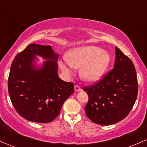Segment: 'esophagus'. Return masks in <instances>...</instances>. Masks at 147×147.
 Masks as SVG:
<instances>
[{"label": "esophagus", "mask_w": 147, "mask_h": 147, "mask_svg": "<svg viewBox=\"0 0 147 147\" xmlns=\"http://www.w3.org/2000/svg\"><path fill=\"white\" fill-rule=\"evenodd\" d=\"M81 90H82V88H81L79 87V86H77V85L75 86V92H79V91H81Z\"/></svg>", "instance_id": "obj_1"}]
</instances>
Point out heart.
I'll list each match as a JSON object with an SVG mask.
<instances>
[{"label": "heart", "instance_id": "b5f03b06", "mask_svg": "<svg viewBox=\"0 0 147 147\" xmlns=\"http://www.w3.org/2000/svg\"><path fill=\"white\" fill-rule=\"evenodd\" d=\"M69 64L59 61L60 69L65 75L70 76V67L80 69L81 79L86 83H95L104 75L111 62L110 55L96 46L79 47L70 50L66 55Z\"/></svg>", "mask_w": 147, "mask_h": 147}]
</instances>
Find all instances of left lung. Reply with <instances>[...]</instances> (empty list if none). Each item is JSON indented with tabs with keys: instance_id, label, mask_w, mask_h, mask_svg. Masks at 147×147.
Here are the masks:
<instances>
[{
	"instance_id": "left-lung-1",
	"label": "left lung",
	"mask_w": 147,
	"mask_h": 147,
	"mask_svg": "<svg viewBox=\"0 0 147 147\" xmlns=\"http://www.w3.org/2000/svg\"><path fill=\"white\" fill-rule=\"evenodd\" d=\"M114 68L100 82L84 90L88 95L86 114L99 125H111L129 115L137 99L138 86L132 61L115 47Z\"/></svg>"
}]
</instances>
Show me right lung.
I'll use <instances>...</instances> for the list:
<instances>
[{"mask_svg":"<svg viewBox=\"0 0 147 147\" xmlns=\"http://www.w3.org/2000/svg\"><path fill=\"white\" fill-rule=\"evenodd\" d=\"M36 56L47 61L38 67ZM59 55L51 45L32 43L16 55L8 78V92L14 109L31 122L49 123L60 113L65 101L74 93V84L59 77Z\"/></svg>","mask_w":147,"mask_h":147,"instance_id":"add662e5","label":"right lung"}]
</instances>
